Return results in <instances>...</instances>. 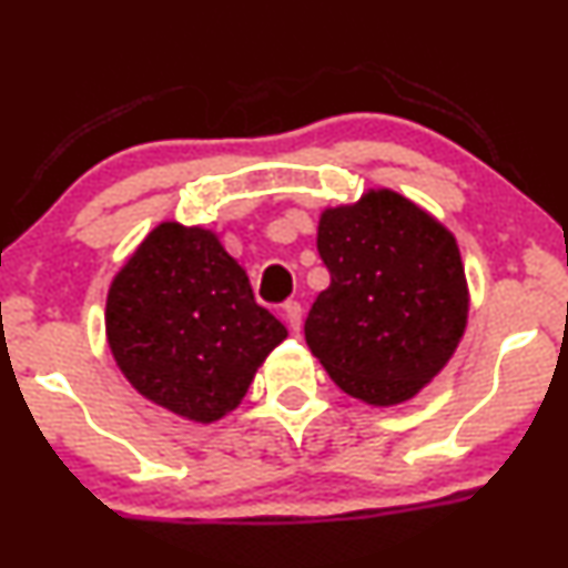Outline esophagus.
<instances>
[{
	"label": "esophagus",
	"mask_w": 568,
	"mask_h": 568,
	"mask_svg": "<svg viewBox=\"0 0 568 568\" xmlns=\"http://www.w3.org/2000/svg\"><path fill=\"white\" fill-rule=\"evenodd\" d=\"M280 314H283V320L288 323V327L293 333L302 331V317H304V310L302 304L298 302H285L283 306H280Z\"/></svg>",
	"instance_id": "obj_1"
}]
</instances>
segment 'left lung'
I'll use <instances>...</instances> for the list:
<instances>
[{"label":"left lung","instance_id":"obj_1","mask_svg":"<svg viewBox=\"0 0 568 568\" xmlns=\"http://www.w3.org/2000/svg\"><path fill=\"white\" fill-rule=\"evenodd\" d=\"M331 285L314 298L306 344L346 394L399 405L453 357L468 288L455 237L392 190L320 216Z\"/></svg>","mask_w":568,"mask_h":568}]
</instances>
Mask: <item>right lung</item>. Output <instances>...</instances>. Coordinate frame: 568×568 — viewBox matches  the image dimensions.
I'll use <instances>...</instances> for the list:
<instances>
[{"label":"right lung","instance_id":"obj_1","mask_svg":"<svg viewBox=\"0 0 568 568\" xmlns=\"http://www.w3.org/2000/svg\"><path fill=\"white\" fill-rule=\"evenodd\" d=\"M105 331L129 384L195 423L241 405L256 367L288 336L214 232L176 222L159 224L115 275Z\"/></svg>","mask_w":568,"mask_h":568}]
</instances>
